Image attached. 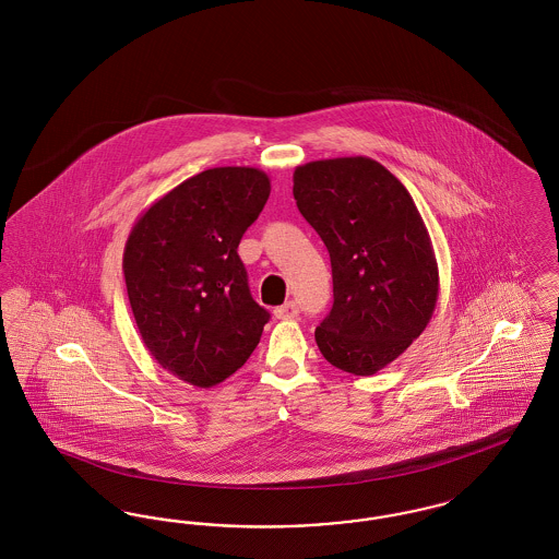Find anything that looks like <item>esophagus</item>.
<instances>
[{
    "label": "esophagus",
    "mask_w": 559,
    "mask_h": 559,
    "mask_svg": "<svg viewBox=\"0 0 559 559\" xmlns=\"http://www.w3.org/2000/svg\"><path fill=\"white\" fill-rule=\"evenodd\" d=\"M297 314H299L297 301H287V304H283V306H278V308L274 310V317H276V319H295Z\"/></svg>",
    "instance_id": "1"
}]
</instances>
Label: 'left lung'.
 I'll list each match as a JSON object with an SVG mask.
<instances>
[{
  "label": "left lung",
  "mask_w": 559,
  "mask_h": 559,
  "mask_svg": "<svg viewBox=\"0 0 559 559\" xmlns=\"http://www.w3.org/2000/svg\"><path fill=\"white\" fill-rule=\"evenodd\" d=\"M293 197L324 242L333 308L314 331L337 369L369 377L411 346L438 301V262L424 217L394 174L369 157L295 167Z\"/></svg>",
  "instance_id": "8db88e82"
}]
</instances>
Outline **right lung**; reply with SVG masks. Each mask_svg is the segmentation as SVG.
Listing matches in <instances>:
<instances>
[{
	"label": "right lung",
	"mask_w": 559,
	"mask_h": 559,
	"mask_svg": "<svg viewBox=\"0 0 559 559\" xmlns=\"http://www.w3.org/2000/svg\"><path fill=\"white\" fill-rule=\"evenodd\" d=\"M267 197L262 169H205L142 213L126 242L123 274L142 342L194 388L239 371L270 319L237 253Z\"/></svg>",
	"instance_id": "obj_1"
}]
</instances>
